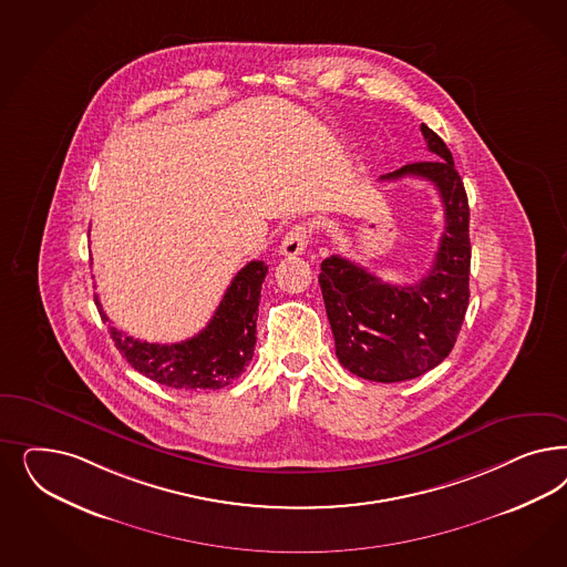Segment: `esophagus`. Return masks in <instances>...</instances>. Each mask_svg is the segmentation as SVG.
Returning a JSON list of instances; mask_svg holds the SVG:
<instances>
[{
    "label": "esophagus",
    "mask_w": 567,
    "mask_h": 567,
    "mask_svg": "<svg viewBox=\"0 0 567 567\" xmlns=\"http://www.w3.org/2000/svg\"><path fill=\"white\" fill-rule=\"evenodd\" d=\"M311 238V227L307 223L293 225L292 229L286 234V238L281 239L279 252L284 256H298L307 250V244Z\"/></svg>",
    "instance_id": "esophagus-1"
}]
</instances>
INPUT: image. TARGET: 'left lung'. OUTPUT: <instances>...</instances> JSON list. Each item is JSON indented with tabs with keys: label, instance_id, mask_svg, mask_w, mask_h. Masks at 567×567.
I'll list each match as a JSON object with an SVG mask.
<instances>
[{
	"label": "left lung",
	"instance_id": "1",
	"mask_svg": "<svg viewBox=\"0 0 567 567\" xmlns=\"http://www.w3.org/2000/svg\"><path fill=\"white\" fill-rule=\"evenodd\" d=\"M421 133L436 161L404 165L380 179L417 177L436 185L444 234L430 274L415 286H392L340 255L326 258L319 274L336 357L371 382H404L440 365L457 342L470 305L467 194L451 150L427 125Z\"/></svg>",
	"mask_w": 567,
	"mask_h": 567
}]
</instances>
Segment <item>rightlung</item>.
<instances>
[{"instance_id": "obj_1", "label": "right lung", "mask_w": 567, "mask_h": 567, "mask_svg": "<svg viewBox=\"0 0 567 567\" xmlns=\"http://www.w3.org/2000/svg\"><path fill=\"white\" fill-rule=\"evenodd\" d=\"M262 260H250L220 300L210 323L179 344H150L110 326L114 347L128 365L175 390H219L231 384L252 361L260 288L267 275ZM100 317L109 321L95 293Z\"/></svg>"}]
</instances>
